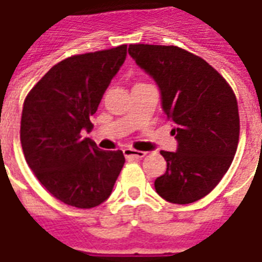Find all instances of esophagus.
Instances as JSON below:
<instances>
[{
  "mask_svg": "<svg viewBox=\"0 0 262 262\" xmlns=\"http://www.w3.org/2000/svg\"><path fill=\"white\" fill-rule=\"evenodd\" d=\"M123 153H124L125 159H142V157H145L146 156L145 151L131 149V147H127V149L123 150Z\"/></svg>",
  "mask_w": 262,
  "mask_h": 262,
  "instance_id": "obj_1",
  "label": "esophagus"
}]
</instances>
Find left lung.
<instances>
[{"instance_id": "1", "label": "left lung", "mask_w": 262, "mask_h": 262, "mask_svg": "<svg viewBox=\"0 0 262 262\" xmlns=\"http://www.w3.org/2000/svg\"><path fill=\"white\" fill-rule=\"evenodd\" d=\"M128 53L159 84L178 141L176 151H160L167 172L154 182L156 191L172 204L195 202L217 186L236 153L234 90L204 58L178 46L129 45Z\"/></svg>"}]
</instances>
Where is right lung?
Returning a JSON list of instances; mask_svg holds the SVG:
<instances>
[{
  "mask_svg": "<svg viewBox=\"0 0 262 262\" xmlns=\"http://www.w3.org/2000/svg\"><path fill=\"white\" fill-rule=\"evenodd\" d=\"M127 56V45L76 54L43 75L24 99L20 142L24 159L53 196L80 209L106 201L124 165L121 150L97 147L93 116Z\"/></svg>",
  "mask_w": 262,
  "mask_h": 262,
  "instance_id": "right-lung-1",
  "label": "right lung"
}]
</instances>
